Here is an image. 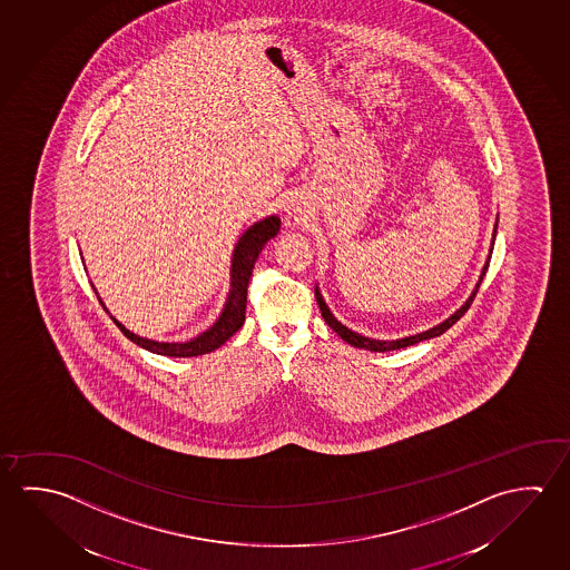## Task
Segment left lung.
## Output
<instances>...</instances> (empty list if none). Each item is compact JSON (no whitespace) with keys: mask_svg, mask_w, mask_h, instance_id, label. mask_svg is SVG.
<instances>
[{"mask_svg":"<svg viewBox=\"0 0 570 570\" xmlns=\"http://www.w3.org/2000/svg\"><path fill=\"white\" fill-rule=\"evenodd\" d=\"M494 233H497V226H494ZM491 253H493V246H491ZM487 268H489V261H487L485 268L481 272V278L476 282L475 289H473V294L469 296L465 304L461 306V308L453 314V316L448 317L443 324H439V326L431 327L428 332H423V334H415V336L403 337V340H393V342H383V340H372V337L360 336V334H355L352 330H347V327L342 326L340 322H337L336 317L332 316V312L327 309L326 302L322 299L320 296V292L316 289V299L317 306L322 309V317L326 320L327 326L332 327L334 332H336L337 336L342 337L344 342H347L350 345H355V347H364V350H370V352H392V350H400V347H407V345L420 344L423 340H430V337L441 336L443 332H448L449 327L453 326L455 322H458L459 317L465 314L469 306L473 304V299H475L476 292H479V286H481V281H483V276H485Z\"/></svg>","mask_w":570,"mask_h":570,"instance_id":"left-lung-1","label":"left lung"}]
</instances>
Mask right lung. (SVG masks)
Instances as JSON below:
<instances>
[{"label":"right lung","instance_id":"add662e5","mask_svg":"<svg viewBox=\"0 0 570 570\" xmlns=\"http://www.w3.org/2000/svg\"><path fill=\"white\" fill-rule=\"evenodd\" d=\"M281 230V218L278 216H268L261 223H256L253 228H248L243 234V238L236 244L234 248L233 258V284H230V294L226 299L225 309L220 317L216 320L215 326L206 330L205 334L185 342V344H168V342H153L147 337L135 336L127 327L119 324L115 317L111 316L112 322L121 330L125 336L129 337L131 342L149 350L153 354L170 355V357H193V355H203L213 352L216 347L225 344L228 337H233L240 326L244 324L246 317V296H248V284H250V276H253L254 264L258 261V254L266 243L274 238ZM97 294V292H95ZM99 304L104 306V302L99 298Z\"/></svg>","mask_w":570,"mask_h":570}]
</instances>
